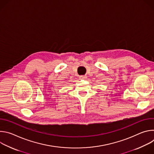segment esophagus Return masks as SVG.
<instances>
[{"instance_id":"esophagus-1","label":"esophagus","mask_w":154,"mask_h":154,"mask_svg":"<svg viewBox=\"0 0 154 154\" xmlns=\"http://www.w3.org/2000/svg\"><path fill=\"white\" fill-rule=\"evenodd\" d=\"M79 78H80V79H85L86 78V75H80L79 77Z\"/></svg>"}]
</instances>
